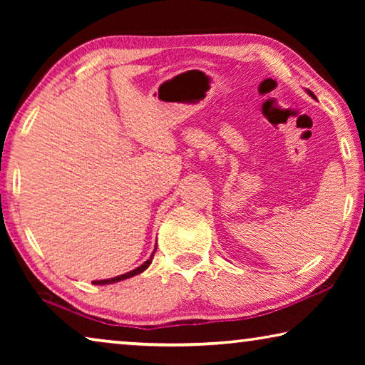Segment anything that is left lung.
Here are the masks:
<instances>
[{
    "label": "left lung",
    "instance_id": "1",
    "mask_svg": "<svg viewBox=\"0 0 365 365\" xmlns=\"http://www.w3.org/2000/svg\"><path fill=\"white\" fill-rule=\"evenodd\" d=\"M309 95H311V96H312V98H316V96H314V95H312V93H311V91H309Z\"/></svg>",
    "mask_w": 365,
    "mask_h": 365
}]
</instances>
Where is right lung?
Listing matches in <instances>:
<instances>
[{"mask_svg":"<svg viewBox=\"0 0 365 365\" xmlns=\"http://www.w3.org/2000/svg\"><path fill=\"white\" fill-rule=\"evenodd\" d=\"M153 255H154V252H153ZM153 255H151V257L148 259V261H146L145 264H141L140 267L133 269V270H130V272H127V274H123V275L113 277V279H106V280H95V282H93V285H109V283H115V282H120V280L130 279V277H133V275H138V274H141V272H143V270H146L148 267H150V264H151V261H153Z\"/></svg>","mask_w":365,"mask_h":365,"instance_id":"right-lung-1","label":"right lung"}]
</instances>
